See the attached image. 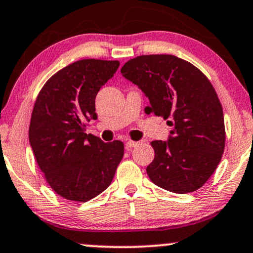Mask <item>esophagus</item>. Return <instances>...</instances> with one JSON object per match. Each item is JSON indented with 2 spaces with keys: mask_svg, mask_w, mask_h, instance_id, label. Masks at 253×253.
I'll return each instance as SVG.
<instances>
[{
  "mask_svg": "<svg viewBox=\"0 0 253 253\" xmlns=\"http://www.w3.org/2000/svg\"><path fill=\"white\" fill-rule=\"evenodd\" d=\"M138 145V142H133V141H127L126 143V148H135V146Z\"/></svg>",
  "mask_w": 253,
  "mask_h": 253,
  "instance_id": "obj_1",
  "label": "esophagus"
}]
</instances>
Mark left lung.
Returning a JSON list of instances; mask_svg holds the SVG:
<instances>
[{"mask_svg": "<svg viewBox=\"0 0 253 253\" xmlns=\"http://www.w3.org/2000/svg\"><path fill=\"white\" fill-rule=\"evenodd\" d=\"M121 73L148 96L149 114L173 126L167 142L152 141L155 158L146 168L151 182L168 191L202 188L217 169L225 148L223 108L208 77L173 55H142Z\"/></svg>", "mask_w": 253, "mask_h": 253, "instance_id": "1", "label": "left lung"}]
</instances>
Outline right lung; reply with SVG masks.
Here are the masks:
<instances>
[{
    "label": "right lung",
    "instance_id": "obj_1",
    "mask_svg": "<svg viewBox=\"0 0 253 253\" xmlns=\"http://www.w3.org/2000/svg\"><path fill=\"white\" fill-rule=\"evenodd\" d=\"M120 62L81 60L57 71L37 95L29 142L41 171L54 191L84 203L110 185L124 155L121 141L104 143L86 135L96 120L95 98L116 73Z\"/></svg>",
    "mask_w": 253,
    "mask_h": 253
}]
</instances>
